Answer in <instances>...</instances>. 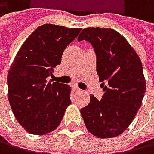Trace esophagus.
I'll list each match as a JSON object with an SVG mask.
<instances>
[{"instance_id":"1","label":"esophagus","mask_w":154,"mask_h":154,"mask_svg":"<svg viewBox=\"0 0 154 154\" xmlns=\"http://www.w3.org/2000/svg\"><path fill=\"white\" fill-rule=\"evenodd\" d=\"M73 89H74L75 92H79L80 91V89L78 86H76V85H73Z\"/></svg>"}]
</instances>
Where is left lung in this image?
Instances as JSON below:
<instances>
[{
  "instance_id": "1",
  "label": "left lung",
  "mask_w": 154,
  "mask_h": 154,
  "mask_svg": "<svg viewBox=\"0 0 154 154\" xmlns=\"http://www.w3.org/2000/svg\"><path fill=\"white\" fill-rule=\"evenodd\" d=\"M78 41L93 45L97 73L105 92L100 100L93 94L80 110L87 130L99 138L121 134L139 110L146 92L142 62L122 35L111 28L89 27Z\"/></svg>"
}]
</instances>
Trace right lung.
<instances>
[{
    "label": "right lung",
    "instance_id": "right-lung-1",
    "mask_svg": "<svg viewBox=\"0 0 154 154\" xmlns=\"http://www.w3.org/2000/svg\"><path fill=\"white\" fill-rule=\"evenodd\" d=\"M80 28L46 23L21 45L7 75L8 100L16 119L31 134L42 135L57 129L70 105L71 87L47 82L60 65L63 51Z\"/></svg>",
    "mask_w": 154,
    "mask_h": 154
}]
</instances>
